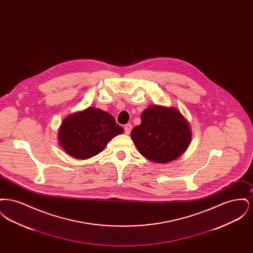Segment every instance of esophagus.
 <instances>
[{
	"label": "esophagus",
	"mask_w": 253,
	"mask_h": 253,
	"mask_svg": "<svg viewBox=\"0 0 253 253\" xmlns=\"http://www.w3.org/2000/svg\"><path fill=\"white\" fill-rule=\"evenodd\" d=\"M132 124H130V123H128V124H126L125 126H124V132L126 134H129L131 131H132Z\"/></svg>",
	"instance_id": "esophagus-1"
}]
</instances>
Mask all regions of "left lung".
<instances>
[{
    "mask_svg": "<svg viewBox=\"0 0 253 253\" xmlns=\"http://www.w3.org/2000/svg\"><path fill=\"white\" fill-rule=\"evenodd\" d=\"M131 137L138 152L147 159L167 163L187 150L192 131L177 109L152 105L143 111L141 123L132 129Z\"/></svg>",
    "mask_w": 253,
    "mask_h": 253,
    "instance_id": "1",
    "label": "left lung"
}]
</instances>
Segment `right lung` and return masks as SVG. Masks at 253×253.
<instances>
[{
  "mask_svg": "<svg viewBox=\"0 0 253 253\" xmlns=\"http://www.w3.org/2000/svg\"><path fill=\"white\" fill-rule=\"evenodd\" d=\"M123 132L107 112L89 107L65 118L60 125L58 138L61 148L77 159L95 157L109 141Z\"/></svg>",
  "mask_w": 253,
  "mask_h": 253,
  "instance_id": "right-lung-1",
  "label": "right lung"
}]
</instances>
